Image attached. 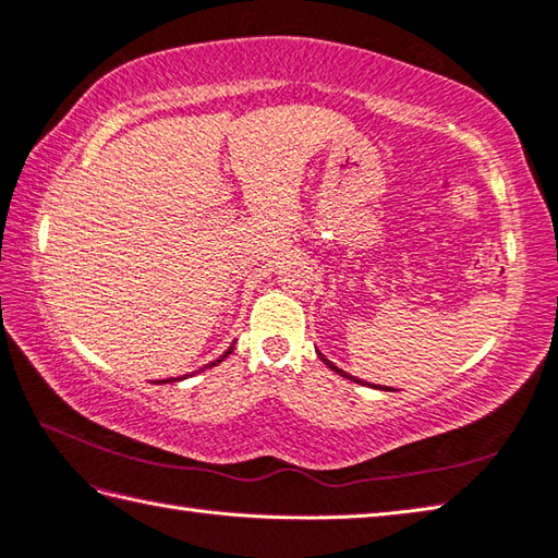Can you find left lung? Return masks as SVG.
<instances>
[{
    "mask_svg": "<svg viewBox=\"0 0 558 558\" xmlns=\"http://www.w3.org/2000/svg\"><path fill=\"white\" fill-rule=\"evenodd\" d=\"M316 353H319V351H316ZM319 357L324 360V363L326 365H329L331 369H333V373H338V375H341V377H345V379H351V381H357V385H365V387H373V389H381V391H395V389H389V387H381V385H369V381H363V379H357V377H353V375H348V373H343V369L341 367H336L333 363H331V360H326L322 353H319Z\"/></svg>",
    "mask_w": 558,
    "mask_h": 558,
    "instance_id": "obj_1",
    "label": "left lung"
}]
</instances>
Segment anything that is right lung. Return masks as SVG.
I'll use <instances>...</instances> for the list:
<instances>
[{
  "label": "right lung",
  "instance_id": "obj_1",
  "mask_svg": "<svg viewBox=\"0 0 558 558\" xmlns=\"http://www.w3.org/2000/svg\"><path fill=\"white\" fill-rule=\"evenodd\" d=\"M232 351H234V343H232V345H229V348H227V351H225V353H222L220 357H217V360H213V363H207L205 367H201V369H198V373H203V369H207V367H215V365H220V363H222V360H225V357H227L229 353H232ZM185 377H189V375H183V377H177V379H173V377H169V379H161V385H167V381H181V379H185Z\"/></svg>",
  "mask_w": 558,
  "mask_h": 558
}]
</instances>
